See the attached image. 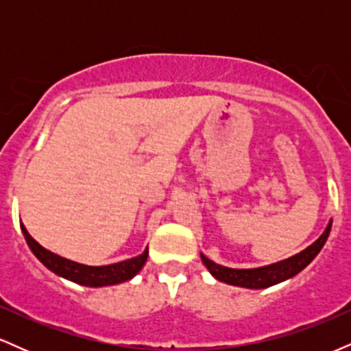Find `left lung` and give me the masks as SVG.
Listing matches in <instances>:
<instances>
[{
  "mask_svg": "<svg viewBox=\"0 0 351 351\" xmlns=\"http://www.w3.org/2000/svg\"><path fill=\"white\" fill-rule=\"evenodd\" d=\"M330 229H332V221H328L327 228H325V231L322 232V236L318 237L315 243L310 244L308 247L304 249V251H300L299 254H295V256L292 257H287V259L284 261H279V263L263 265V267H224V265L213 263V261L208 259L204 254H199V256L203 264L206 265L209 274H211L215 279L224 282V284L237 285V287L244 289H265L271 287V285L279 284V282L291 279V277L297 276L300 271H304V269L315 259V256L320 252V249L324 247V244L327 243Z\"/></svg>",
  "mask_w": 351,
  "mask_h": 351,
  "instance_id": "1",
  "label": "left lung"
}]
</instances>
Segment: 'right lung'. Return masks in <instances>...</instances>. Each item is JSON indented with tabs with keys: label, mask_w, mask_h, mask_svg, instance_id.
Here are the masks:
<instances>
[{
	"label": "right lung",
	"mask_w": 351,
	"mask_h": 351,
	"mask_svg": "<svg viewBox=\"0 0 351 351\" xmlns=\"http://www.w3.org/2000/svg\"><path fill=\"white\" fill-rule=\"evenodd\" d=\"M21 231L27 245H29V249L33 251L34 256L38 257L39 263L44 264V267H47L51 272L62 277V279L75 282V284L80 285H86V287H106V285L122 284V282L134 279L136 274L143 269L148 257L147 247L140 256L122 261V263L108 265H86L75 263V261L66 259V257L43 247V245L27 232V229L23 223Z\"/></svg>",
	"instance_id": "1"
}]
</instances>
